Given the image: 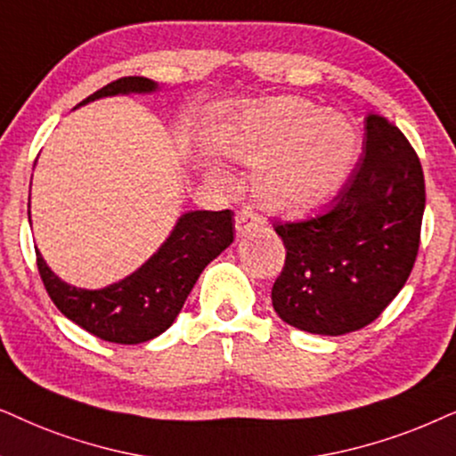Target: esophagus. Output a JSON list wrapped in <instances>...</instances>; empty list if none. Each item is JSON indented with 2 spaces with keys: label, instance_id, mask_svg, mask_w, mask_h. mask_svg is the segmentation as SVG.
Listing matches in <instances>:
<instances>
[{
  "label": "esophagus",
  "instance_id": "esophagus-1",
  "mask_svg": "<svg viewBox=\"0 0 456 456\" xmlns=\"http://www.w3.org/2000/svg\"><path fill=\"white\" fill-rule=\"evenodd\" d=\"M260 223L263 221H260L258 212L244 208L238 212V216H235V232H238L240 238H244V235L256 232V229L260 227Z\"/></svg>",
  "mask_w": 456,
  "mask_h": 456
}]
</instances>
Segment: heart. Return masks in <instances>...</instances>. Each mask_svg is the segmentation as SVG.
Returning a JSON list of instances; mask_svg holds the SVG:
<instances>
[{"label":"heart","instance_id":"obj_1","mask_svg":"<svg viewBox=\"0 0 456 456\" xmlns=\"http://www.w3.org/2000/svg\"><path fill=\"white\" fill-rule=\"evenodd\" d=\"M218 150L240 165H258L252 190L265 208L306 216L348 181L359 158V131L344 114L283 95L246 106L218 133Z\"/></svg>","mask_w":456,"mask_h":456}]
</instances>
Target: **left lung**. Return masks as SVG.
I'll return each mask as SVG.
<instances>
[{
	"mask_svg": "<svg viewBox=\"0 0 456 456\" xmlns=\"http://www.w3.org/2000/svg\"><path fill=\"white\" fill-rule=\"evenodd\" d=\"M426 181L398 126L365 118L362 154L336 204L300 223H277L285 265L271 300L285 323L342 336L379 317L415 265Z\"/></svg>",
	"mask_w": 456,
	"mask_h": 456,
	"instance_id": "8db88e82",
	"label": "left lung"
}]
</instances>
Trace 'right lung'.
Returning <instances> with one entry per match:
<instances>
[{
  "instance_id": "add662e5",
  "label": "right lung",
  "mask_w": 456,
  "mask_h": 456,
  "mask_svg": "<svg viewBox=\"0 0 456 456\" xmlns=\"http://www.w3.org/2000/svg\"><path fill=\"white\" fill-rule=\"evenodd\" d=\"M158 85L145 77H123L108 83L78 106L108 95L151 94ZM30 215V212H28ZM232 210H191L154 256L129 277L102 289H83L62 281L41 256L37 269L58 311L72 323L114 344H142L173 325L200 273L233 241Z\"/></svg>"
}]
</instances>
